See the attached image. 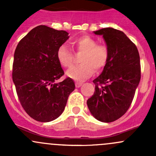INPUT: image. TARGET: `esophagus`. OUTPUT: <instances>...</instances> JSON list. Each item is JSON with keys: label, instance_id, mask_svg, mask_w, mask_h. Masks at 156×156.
Segmentation results:
<instances>
[{"label": "esophagus", "instance_id": "1", "mask_svg": "<svg viewBox=\"0 0 156 156\" xmlns=\"http://www.w3.org/2000/svg\"><path fill=\"white\" fill-rule=\"evenodd\" d=\"M81 85H82V84H81V83H79V82H76V83H75V87H76L77 88L80 87Z\"/></svg>", "mask_w": 156, "mask_h": 156}]
</instances>
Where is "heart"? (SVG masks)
<instances>
[{
  "label": "heart",
  "instance_id": "obj_1",
  "mask_svg": "<svg viewBox=\"0 0 156 156\" xmlns=\"http://www.w3.org/2000/svg\"><path fill=\"white\" fill-rule=\"evenodd\" d=\"M74 45L77 50L83 52L80 62L66 72L67 77L76 81H83L94 74V69L100 71L107 64L108 51L106 46L97 44V41L89 36L75 39ZM56 59L62 66L69 67L72 63L73 55L66 44H62L56 50Z\"/></svg>",
  "mask_w": 156,
  "mask_h": 156
}]
</instances>
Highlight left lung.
Wrapping results in <instances>:
<instances>
[{
    "label": "left lung",
    "instance_id": "obj_1",
    "mask_svg": "<svg viewBox=\"0 0 156 156\" xmlns=\"http://www.w3.org/2000/svg\"><path fill=\"white\" fill-rule=\"evenodd\" d=\"M94 33L103 36L108 59L93 81L95 91L87 104L96 119L108 123L122 117L130 107L140 81V60L136 45L123 31L105 28Z\"/></svg>",
    "mask_w": 156,
    "mask_h": 156
}]
</instances>
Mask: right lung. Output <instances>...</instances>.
<instances>
[{
	"label": "right lung",
	"mask_w": 156,
	"mask_h": 156,
	"mask_svg": "<svg viewBox=\"0 0 156 156\" xmlns=\"http://www.w3.org/2000/svg\"><path fill=\"white\" fill-rule=\"evenodd\" d=\"M69 38V33L46 26L34 28L19 42L14 53L12 81L22 106L41 122L57 119L75 90L73 80L64 75L56 50Z\"/></svg>",
	"instance_id": "1"
}]
</instances>
